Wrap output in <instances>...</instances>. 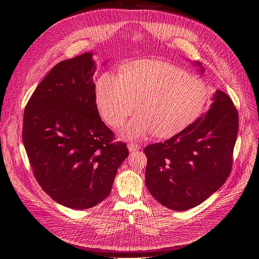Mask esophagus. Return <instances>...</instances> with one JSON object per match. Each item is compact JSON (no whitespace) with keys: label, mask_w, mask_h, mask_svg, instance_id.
Instances as JSON below:
<instances>
[{"label":"esophagus","mask_w":259,"mask_h":259,"mask_svg":"<svg viewBox=\"0 0 259 259\" xmlns=\"http://www.w3.org/2000/svg\"><path fill=\"white\" fill-rule=\"evenodd\" d=\"M128 150L129 152H135V151H139L140 149V144H136V143H128Z\"/></svg>","instance_id":"obj_1"}]
</instances>
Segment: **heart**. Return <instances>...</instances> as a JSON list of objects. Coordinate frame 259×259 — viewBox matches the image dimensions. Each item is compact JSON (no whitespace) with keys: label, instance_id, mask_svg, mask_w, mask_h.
<instances>
[{"label":"heart","instance_id":"obj_1","mask_svg":"<svg viewBox=\"0 0 259 259\" xmlns=\"http://www.w3.org/2000/svg\"><path fill=\"white\" fill-rule=\"evenodd\" d=\"M96 104L104 121L119 127L135 108L139 113L122 130L126 139L153 133L173 137L192 126L204 113L208 89L199 79L162 60L140 59L121 67L120 77L104 72L97 80Z\"/></svg>","mask_w":259,"mask_h":259}]
</instances>
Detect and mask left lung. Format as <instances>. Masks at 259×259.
Segmentation results:
<instances>
[{
  "label": "left lung",
  "mask_w": 259,
  "mask_h": 259,
  "mask_svg": "<svg viewBox=\"0 0 259 259\" xmlns=\"http://www.w3.org/2000/svg\"><path fill=\"white\" fill-rule=\"evenodd\" d=\"M194 64L203 75L202 64ZM211 100L208 112L188 129L144 149L146 188L171 210L200 205L223 186L232 170L239 129L237 109L221 90Z\"/></svg>",
  "instance_id": "8db88e82"
}]
</instances>
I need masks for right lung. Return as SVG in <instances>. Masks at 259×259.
Returning <instances> with one entry per match:
<instances>
[{"label":"right lung","mask_w":259,"mask_h":259,"mask_svg":"<svg viewBox=\"0 0 259 259\" xmlns=\"http://www.w3.org/2000/svg\"><path fill=\"white\" fill-rule=\"evenodd\" d=\"M95 70L92 51L59 62L35 88L23 116L22 141L36 181L52 200L76 210L109 195L129 155L100 119Z\"/></svg>","instance_id":"right-lung-1"}]
</instances>
